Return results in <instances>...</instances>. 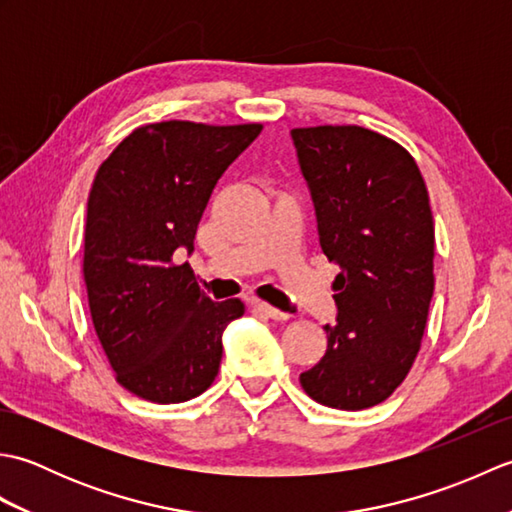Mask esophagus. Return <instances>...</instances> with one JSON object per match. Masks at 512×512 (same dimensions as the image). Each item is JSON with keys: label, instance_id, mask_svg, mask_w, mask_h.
Listing matches in <instances>:
<instances>
[{"label": "esophagus", "instance_id": "34e87169", "mask_svg": "<svg viewBox=\"0 0 512 512\" xmlns=\"http://www.w3.org/2000/svg\"><path fill=\"white\" fill-rule=\"evenodd\" d=\"M253 308L259 314H264V317H268V319H275V321H288L290 319L288 312H281V310H277L273 306H268V303H264V301H255Z\"/></svg>", "mask_w": 512, "mask_h": 512}]
</instances>
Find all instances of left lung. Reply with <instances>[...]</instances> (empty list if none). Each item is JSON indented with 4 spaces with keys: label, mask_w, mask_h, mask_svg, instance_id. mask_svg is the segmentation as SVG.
Returning a JSON list of instances; mask_svg holds the SVG:
<instances>
[{
    "label": "left lung",
    "mask_w": 512,
    "mask_h": 512,
    "mask_svg": "<svg viewBox=\"0 0 512 512\" xmlns=\"http://www.w3.org/2000/svg\"><path fill=\"white\" fill-rule=\"evenodd\" d=\"M317 213L319 244L339 264L328 350L299 376L325 407L387 400L416 361L433 297V215L416 160L356 125L290 132Z\"/></svg>",
    "instance_id": "obj_1"
}]
</instances>
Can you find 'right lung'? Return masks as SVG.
Segmentation results:
<instances>
[{"mask_svg":"<svg viewBox=\"0 0 512 512\" xmlns=\"http://www.w3.org/2000/svg\"><path fill=\"white\" fill-rule=\"evenodd\" d=\"M262 132L259 123L165 121L134 129L96 171L85 220L83 279L96 336L116 380L171 405L211 387L239 299L213 301L178 250L193 253L217 180Z\"/></svg>","mask_w":512,"mask_h":512,"instance_id":"obj_1","label":"right lung"}]
</instances>
